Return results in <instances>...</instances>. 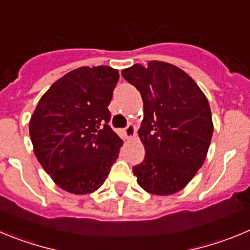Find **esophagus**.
Masks as SVG:
<instances>
[{
	"label": "esophagus",
	"mask_w": 250,
	"mask_h": 250,
	"mask_svg": "<svg viewBox=\"0 0 250 250\" xmlns=\"http://www.w3.org/2000/svg\"><path fill=\"white\" fill-rule=\"evenodd\" d=\"M123 132H125V136L127 139L133 138V137L136 136V128H134L133 125H128L127 127L123 129Z\"/></svg>",
	"instance_id": "obj_1"
}]
</instances>
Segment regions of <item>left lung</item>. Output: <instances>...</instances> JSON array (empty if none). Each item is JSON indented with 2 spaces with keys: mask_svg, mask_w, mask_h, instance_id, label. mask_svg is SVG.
Listing matches in <instances>:
<instances>
[{
  "mask_svg": "<svg viewBox=\"0 0 250 250\" xmlns=\"http://www.w3.org/2000/svg\"><path fill=\"white\" fill-rule=\"evenodd\" d=\"M122 76L138 89L145 108L138 134L146 156L133 167L137 183L150 194H174L206 161L213 134L208 100L192 77L167 62L133 64Z\"/></svg>",
  "mask_w": 250,
  "mask_h": 250,
  "instance_id": "obj_1",
  "label": "left lung"
}]
</instances>
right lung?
I'll list each match as a JSON object with an SVG mask.
<instances>
[{"mask_svg":"<svg viewBox=\"0 0 250 250\" xmlns=\"http://www.w3.org/2000/svg\"><path fill=\"white\" fill-rule=\"evenodd\" d=\"M118 71L80 67L56 81L30 121L33 152L60 188L87 194L104 183L123 142L109 127Z\"/></svg>","mask_w":250,"mask_h":250,"instance_id":"1","label":"right lung"}]
</instances>
